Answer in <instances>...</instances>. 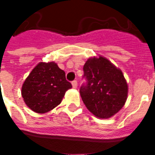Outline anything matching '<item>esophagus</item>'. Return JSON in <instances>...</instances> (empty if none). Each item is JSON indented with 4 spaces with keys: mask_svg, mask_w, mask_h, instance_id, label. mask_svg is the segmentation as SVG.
<instances>
[{
    "mask_svg": "<svg viewBox=\"0 0 155 155\" xmlns=\"http://www.w3.org/2000/svg\"><path fill=\"white\" fill-rule=\"evenodd\" d=\"M71 84H72L73 88H74V89H75V88H77V81H72V83H71Z\"/></svg>",
    "mask_w": 155,
    "mask_h": 155,
    "instance_id": "1",
    "label": "esophagus"
}]
</instances>
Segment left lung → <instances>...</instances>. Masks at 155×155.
I'll return each instance as SVG.
<instances>
[{
  "instance_id": "1",
  "label": "left lung",
  "mask_w": 155,
  "mask_h": 155,
  "mask_svg": "<svg viewBox=\"0 0 155 155\" xmlns=\"http://www.w3.org/2000/svg\"><path fill=\"white\" fill-rule=\"evenodd\" d=\"M83 70L87 83L80 93L86 108L100 119L118 113L128 96V84L121 70L101 55L88 59Z\"/></svg>"
}]
</instances>
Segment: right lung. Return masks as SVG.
<instances>
[{"label":"right lung","instance_id":"obj_1","mask_svg":"<svg viewBox=\"0 0 155 155\" xmlns=\"http://www.w3.org/2000/svg\"><path fill=\"white\" fill-rule=\"evenodd\" d=\"M71 88L72 85L66 81L64 71L56 63L40 62L23 83L21 95L31 110L44 114L61 104Z\"/></svg>","mask_w":155,"mask_h":155}]
</instances>
